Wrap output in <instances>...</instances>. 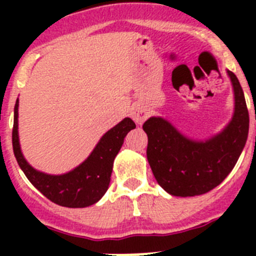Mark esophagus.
I'll return each mask as SVG.
<instances>
[{"label":"esophagus","mask_w":256,"mask_h":256,"mask_svg":"<svg viewBox=\"0 0 256 256\" xmlns=\"http://www.w3.org/2000/svg\"><path fill=\"white\" fill-rule=\"evenodd\" d=\"M148 112H146L142 106H137V108H134V110H133L132 112L133 120H134L137 124L144 123V122L148 119Z\"/></svg>","instance_id":"34e87169"}]
</instances>
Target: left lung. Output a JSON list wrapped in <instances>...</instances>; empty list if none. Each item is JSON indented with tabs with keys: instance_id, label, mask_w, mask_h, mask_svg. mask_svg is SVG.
Instances as JSON below:
<instances>
[{
	"instance_id": "left-lung-1",
	"label": "left lung",
	"mask_w": 256,
	"mask_h": 256,
	"mask_svg": "<svg viewBox=\"0 0 256 256\" xmlns=\"http://www.w3.org/2000/svg\"><path fill=\"white\" fill-rule=\"evenodd\" d=\"M234 90V115L226 130L204 142L180 134L162 118L144 123L148 133V160L154 177L173 196H198L220 184L234 169L245 148L248 110L242 87L228 70Z\"/></svg>"
}]
</instances>
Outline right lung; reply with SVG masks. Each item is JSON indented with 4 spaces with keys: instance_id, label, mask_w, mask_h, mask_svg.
<instances>
[{
    "instance_id": "add662e5",
    "label": "right lung",
    "mask_w": 256,
    "mask_h": 256,
    "mask_svg": "<svg viewBox=\"0 0 256 256\" xmlns=\"http://www.w3.org/2000/svg\"><path fill=\"white\" fill-rule=\"evenodd\" d=\"M18 106L15 104L12 126L14 155L24 174L40 194L55 204L66 208H86L100 200L108 188L112 162L123 144L126 136L136 124L126 118L104 134L92 154L78 168L62 176H50L33 169L24 159L18 137Z\"/></svg>"
}]
</instances>
